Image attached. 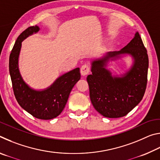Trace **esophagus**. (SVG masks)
<instances>
[{
	"mask_svg": "<svg viewBox=\"0 0 160 160\" xmlns=\"http://www.w3.org/2000/svg\"><path fill=\"white\" fill-rule=\"evenodd\" d=\"M90 67H89L88 65H83V66H82V67H81L80 68V73L81 75H82V76H85V75H88L89 72H90Z\"/></svg>",
	"mask_w": 160,
	"mask_h": 160,
	"instance_id": "1",
	"label": "esophagus"
}]
</instances>
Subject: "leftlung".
Returning <instances> with one entry per match:
<instances>
[{"label":"left lung","instance_id":"obj_1","mask_svg":"<svg viewBox=\"0 0 160 160\" xmlns=\"http://www.w3.org/2000/svg\"><path fill=\"white\" fill-rule=\"evenodd\" d=\"M127 55L134 60L131 68L121 77H113L106 68L108 63ZM148 65L147 50L138 32L122 49L109 51L92 61V74L87 80L94 109L107 118H120L128 114L144 96Z\"/></svg>","mask_w":160,"mask_h":160}]
</instances>
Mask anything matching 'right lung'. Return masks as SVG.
Segmentation results:
<instances>
[{
	"label": "right lung",
	"instance_id": "obj_1",
	"mask_svg": "<svg viewBox=\"0 0 160 160\" xmlns=\"http://www.w3.org/2000/svg\"><path fill=\"white\" fill-rule=\"evenodd\" d=\"M39 29L37 25L29 27L18 37L10 55L9 71L13 92L20 106L35 118L49 120L63 112L70 92L80 79V72L79 68H76L62 75L42 90H34L24 81L18 65L22 42Z\"/></svg>",
	"mask_w": 160,
	"mask_h": 160
}]
</instances>
